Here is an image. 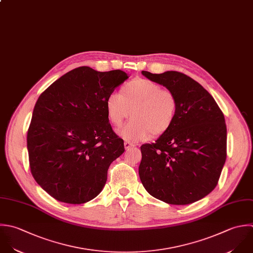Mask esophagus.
<instances>
[{
	"instance_id": "1",
	"label": "esophagus",
	"mask_w": 253,
	"mask_h": 253,
	"mask_svg": "<svg viewBox=\"0 0 253 253\" xmlns=\"http://www.w3.org/2000/svg\"><path fill=\"white\" fill-rule=\"evenodd\" d=\"M124 147H125V149L126 150H129L130 148H132V147H135V145L133 144V143H131V142H124Z\"/></svg>"
}]
</instances>
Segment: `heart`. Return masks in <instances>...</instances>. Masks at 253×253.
<instances>
[{"label": "heart", "mask_w": 253, "mask_h": 253, "mask_svg": "<svg viewBox=\"0 0 253 253\" xmlns=\"http://www.w3.org/2000/svg\"><path fill=\"white\" fill-rule=\"evenodd\" d=\"M105 108L111 124L119 127L130 114V120L120 131L128 141H145L161 136L173 125L178 102L174 93L159 84L143 78L124 84L118 92L110 93Z\"/></svg>", "instance_id": "b5f03b06"}]
</instances>
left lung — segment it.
<instances>
[{
    "mask_svg": "<svg viewBox=\"0 0 253 253\" xmlns=\"http://www.w3.org/2000/svg\"><path fill=\"white\" fill-rule=\"evenodd\" d=\"M142 74L172 91L178 102L170 129L155 143L141 146L142 184L153 197L168 204L194 203L214 190L225 165L224 114L213 96L182 73Z\"/></svg>",
    "mask_w": 253,
    "mask_h": 253,
    "instance_id": "left-lung-1",
    "label": "left lung"
}]
</instances>
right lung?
Wrapping results in <instances>:
<instances>
[{"instance_id": "add662e5", "label": "right lung", "mask_w": 253, "mask_h": 253, "mask_svg": "<svg viewBox=\"0 0 253 253\" xmlns=\"http://www.w3.org/2000/svg\"><path fill=\"white\" fill-rule=\"evenodd\" d=\"M128 75L76 68L38 97L27 131L29 167L50 196L68 204L95 198L125 149L109 123L106 97Z\"/></svg>"}]
</instances>
